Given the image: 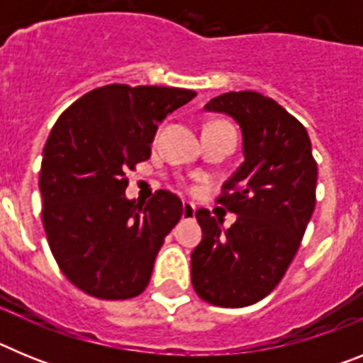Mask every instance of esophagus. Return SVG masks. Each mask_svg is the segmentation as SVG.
<instances>
[{
	"mask_svg": "<svg viewBox=\"0 0 363 363\" xmlns=\"http://www.w3.org/2000/svg\"><path fill=\"white\" fill-rule=\"evenodd\" d=\"M196 214V207L189 201H184V218H194Z\"/></svg>",
	"mask_w": 363,
	"mask_h": 363,
	"instance_id": "obj_1",
	"label": "esophagus"
}]
</instances>
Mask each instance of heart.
<instances>
[{"label":"heart","instance_id":"1","mask_svg":"<svg viewBox=\"0 0 363 363\" xmlns=\"http://www.w3.org/2000/svg\"><path fill=\"white\" fill-rule=\"evenodd\" d=\"M213 125H225V123H213ZM213 125H209V127H213Z\"/></svg>","mask_w":363,"mask_h":363}]
</instances>
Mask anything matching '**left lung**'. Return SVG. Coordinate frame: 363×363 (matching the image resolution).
I'll return each instance as SVG.
<instances>
[{"mask_svg": "<svg viewBox=\"0 0 363 363\" xmlns=\"http://www.w3.org/2000/svg\"><path fill=\"white\" fill-rule=\"evenodd\" d=\"M205 111L236 120L245 160L216 200L238 216L233 225L221 230L209 211H196L203 238L191 255L192 287L213 306L247 307L280 284L296 256L316 203L318 167L306 127L267 96L225 92Z\"/></svg>", "mask_w": 363, "mask_h": 363, "instance_id": "obj_1", "label": "left lung"}]
</instances>
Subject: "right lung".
<instances>
[{
  "label": "right lung",
  "instance_id": "add662e5",
  "mask_svg": "<svg viewBox=\"0 0 363 363\" xmlns=\"http://www.w3.org/2000/svg\"><path fill=\"white\" fill-rule=\"evenodd\" d=\"M194 91L123 83L74 101L50 130L40 171L45 234L70 284L101 300H127L149 285L163 240L184 214L176 194L156 191L147 203L125 198L167 114Z\"/></svg>",
  "mask_w": 363,
  "mask_h": 363
}]
</instances>
